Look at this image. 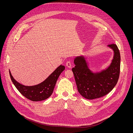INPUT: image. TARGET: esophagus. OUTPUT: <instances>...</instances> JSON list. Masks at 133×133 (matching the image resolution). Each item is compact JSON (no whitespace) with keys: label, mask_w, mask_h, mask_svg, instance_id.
Listing matches in <instances>:
<instances>
[{"label":"esophagus","mask_w":133,"mask_h":133,"mask_svg":"<svg viewBox=\"0 0 133 133\" xmlns=\"http://www.w3.org/2000/svg\"><path fill=\"white\" fill-rule=\"evenodd\" d=\"M66 65L68 67V68H71V62L70 61H68L66 62Z\"/></svg>","instance_id":"obj_1"}]
</instances>
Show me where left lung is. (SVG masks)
<instances>
[{
	"label": "left lung",
	"instance_id": "left-lung-1",
	"mask_svg": "<svg viewBox=\"0 0 133 133\" xmlns=\"http://www.w3.org/2000/svg\"><path fill=\"white\" fill-rule=\"evenodd\" d=\"M114 52L110 66L100 72H92L83 56L74 59L75 67L72 68L77 89L81 95L88 99L104 96L114 87L119 78L121 66L119 50L115 44L108 45Z\"/></svg>",
	"mask_w": 133,
	"mask_h": 133
}]
</instances>
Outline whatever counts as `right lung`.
I'll return each mask as SVG.
<instances>
[{
    "mask_svg": "<svg viewBox=\"0 0 133 133\" xmlns=\"http://www.w3.org/2000/svg\"><path fill=\"white\" fill-rule=\"evenodd\" d=\"M65 68L64 66L60 65L44 82L31 86L21 84L13 78L10 71L9 74L14 85L24 97L30 101L37 102L46 99L51 96L57 81Z\"/></svg>",
    "mask_w": 133,
    "mask_h": 133,
    "instance_id": "1",
    "label": "right lung"
}]
</instances>
